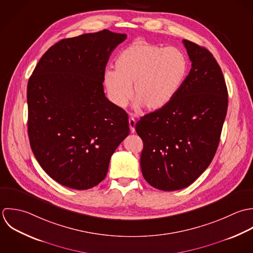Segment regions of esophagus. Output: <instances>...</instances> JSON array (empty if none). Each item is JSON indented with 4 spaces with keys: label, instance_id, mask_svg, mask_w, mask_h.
I'll use <instances>...</instances> for the list:
<instances>
[{
    "label": "esophagus",
    "instance_id": "obj_1",
    "mask_svg": "<svg viewBox=\"0 0 253 253\" xmlns=\"http://www.w3.org/2000/svg\"><path fill=\"white\" fill-rule=\"evenodd\" d=\"M135 126H136V120L134 117L129 118V127L131 130V133H135Z\"/></svg>",
    "mask_w": 253,
    "mask_h": 253
}]
</instances>
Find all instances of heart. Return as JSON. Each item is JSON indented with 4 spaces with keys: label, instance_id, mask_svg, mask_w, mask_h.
<instances>
[{
    "label": "heart",
    "instance_id": "heart-1",
    "mask_svg": "<svg viewBox=\"0 0 253 253\" xmlns=\"http://www.w3.org/2000/svg\"><path fill=\"white\" fill-rule=\"evenodd\" d=\"M114 67L115 71L103 74L110 101L123 108L133 96L137 107L154 111L168 104L180 90L188 74V59L176 48L163 49L139 40L118 53Z\"/></svg>",
    "mask_w": 253,
    "mask_h": 253
}]
</instances>
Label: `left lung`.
Wrapping results in <instances>:
<instances>
[{"instance_id":"left-lung-1","label":"left lung","mask_w":253,"mask_h":253,"mask_svg":"<svg viewBox=\"0 0 253 253\" xmlns=\"http://www.w3.org/2000/svg\"><path fill=\"white\" fill-rule=\"evenodd\" d=\"M192 68L176 96L136 124L144 143L141 168L155 189L171 192L193 184L217 151L228 108L222 70L207 49L183 40Z\"/></svg>"}]
</instances>
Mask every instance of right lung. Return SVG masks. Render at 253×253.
<instances>
[{
	"instance_id": "right-lung-1",
	"label": "right lung",
	"mask_w": 253,
	"mask_h": 253,
	"mask_svg": "<svg viewBox=\"0 0 253 253\" xmlns=\"http://www.w3.org/2000/svg\"><path fill=\"white\" fill-rule=\"evenodd\" d=\"M126 34L102 30L63 39L36 65L27 85L28 137L45 172L62 186L91 189L129 135L126 111L108 101L103 74Z\"/></svg>"
}]
</instances>
